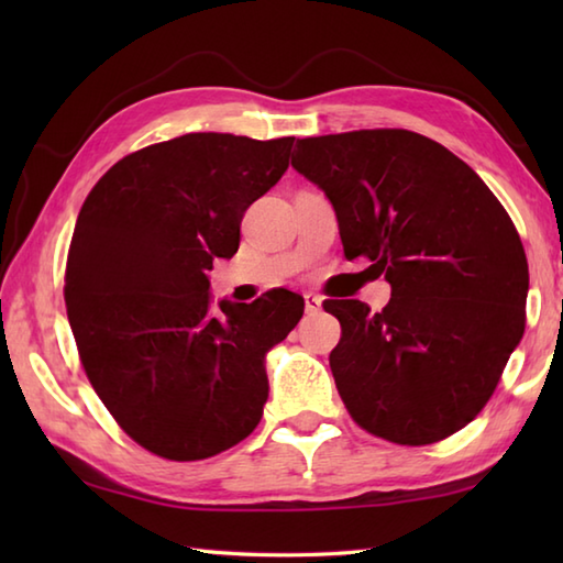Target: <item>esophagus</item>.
<instances>
[{"label":"esophagus","instance_id":"esophagus-1","mask_svg":"<svg viewBox=\"0 0 563 563\" xmlns=\"http://www.w3.org/2000/svg\"><path fill=\"white\" fill-rule=\"evenodd\" d=\"M305 309L307 314H314L321 309V297L314 295V292H305Z\"/></svg>","mask_w":563,"mask_h":563}]
</instances>
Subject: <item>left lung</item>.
Returning a JSON list of instances; mask_svg holds the SVG:
<instances>
[{"mask_svg":"<svg viewBox=\"0 0 563 563\" xmlns=\"http://www.w3.org/2000/svg\"><path fill=\"white\" fill-rule=\"evenodd\" d=\"M295 172L324 190L345 258L367 256L389 305H324L329 363L367 433L430 445L479 413L525 331L530 273L516 224L472 166L411 130L297 140Z\"/></svg>","mask_w":563,"mask_h":563,"instance_id":"1","label":"left lung"}]
</instances>
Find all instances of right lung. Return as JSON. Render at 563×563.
I'll return each instance as SVG.
<instances>
[{"mask_svg": "<svg viewBox=\"0 0 563 563\" xmlns=\"http://www.w3.org/2000/svg\"><path fill=\"white\" fill-rule=\"evenodd\" d=\"M295 137L188 133L128 154L84 200L65 302L81 365L137 445L194 462L254 430L268 399L266 353L305 300L273 290L220 300L208 271L232 258L251 202L280 181Z\"/></svg>", "mask_w": 563, "mask_h": 563, "instance_id": "right-lung-1", "label": "right lung"}]
</instances>
